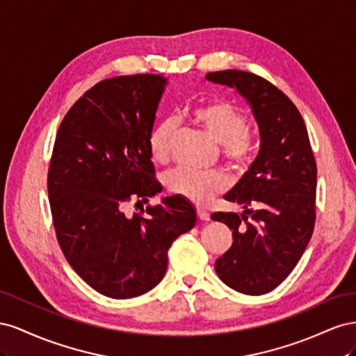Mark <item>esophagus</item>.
Here are the masks:
<instances>
[{
    "label": "esophagus",
    "mask_w": 356,
    "mask_h": 356,
    "mask_svg": "<svg viewBox=\"0 0 356 356\" xmlns=\"http://www.w3.org/2000/svg\"><path fill=\"white\" fill-rule=\"evenodd\" d=\"M196 211H197V217H199V220H202V221H208V220H209V212L207 211V208L197 207V208H196Z\"/></svg>",
    "instance_id": "34e87169"
}]
</instances>
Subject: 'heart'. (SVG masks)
<instances>
[{
  "label": "heart",
  "mask_w": 356,
  "mask_h": 356,
  "mask_svg": "<svg viewBox=\"0 0 356 356\" xmlns=\"http://www.w3.org/2000/svg\"><path fill=\"white\" fill-rule=\"evenodd\" d=\"M193 120L202 126L215 141L221 143V157L229 166L241 169L250 163L255 138L246 126L245 114L229 101L211 99L199 102L190 111ZM175 123L170 118L159 122L148 136L152 157L159 163H166L170 157V141ZM227 187V178L218 169L199 170L179 168L168 177V188L177 196L195 203H204Z\"/></svg>",
  "instance_id": "1"
}]
</instances>
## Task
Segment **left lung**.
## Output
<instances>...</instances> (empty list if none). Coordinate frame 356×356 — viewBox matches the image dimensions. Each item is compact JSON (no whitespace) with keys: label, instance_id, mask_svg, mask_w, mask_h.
<instances>
[{"label":"left lung","instance_id":"left-lung-1","mask_svg":"<svg viewBox=\"0 0 356 356\" xmlns=\"http://www.w3.org/2000/svg\"><path fill=\"white\" fill-rule=\"evenodd\" d=\"M207 79L236 88L250 102L260 127V153L225 200L245 212H215L227 224L233 243L215 261V272L230 288L261 296L294 270L316 220V161L303 117L288 96L260 75L227 70Z\"/></svg>","mask_w":356,"mask_h":356}]
</instances>
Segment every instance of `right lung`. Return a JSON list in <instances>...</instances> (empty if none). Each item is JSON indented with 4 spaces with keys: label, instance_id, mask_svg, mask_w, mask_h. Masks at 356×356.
I'll use <instances>...</instances> for the list:
<instances>
[{
    "label": "right lung",
    "instance_id": "1",
    "mask_svg": "<svg viewBox=\"0 0 356 356\" xmlns=\"http://www.w3.org/2000/svg\"><path fill=\"white\" fill-rule=\"evenodd\" d=\"M163 74L120 75L96 83L58 129L47 191L56 239L67 261L102 296L132 298L165 276L168 251L195 227L181 196L143 206L161 191L148 148Z\"/></svg>",
    "mask_w": 356,
    "mask_h": 356
}]
</instances>
